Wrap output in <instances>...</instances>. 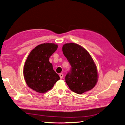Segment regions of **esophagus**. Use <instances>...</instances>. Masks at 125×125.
<instances>
[{"instance_id":"esophagus-1","label":"esophagus","mask_w":125,"mask_h":125,"mask_svg":"<svg viewBox=\"0 0 125 125\" xmlns=\"http://www.w3.org/2000/svg\"><path fill=\"white\" fill-rule=\"evenodd\" d=\"M59 76H60V77L61 79H62L63 77V73H60Z\"/></svg>"}]
</instances>
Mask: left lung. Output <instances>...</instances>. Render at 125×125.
Here are the masks:
<instances>
[{
	"mask_svg": "<svg viewBox=\"0 0 125 125\" xmlns=\"http://www.w3.org/2000/svg\"><path fill=\"white\" fill-rule=\"evenodd\" d=\"M62 51L71 66L65 76L69 88L79 94L94 88L98 75L97 66L90 54L83 47L73 43L64 44Z\"/></svg>",
	"mask_w": 125,
	"mask_h": 125,
	"instance_id": "left-lung-1",
	"label": "left lung"
}]
</instances>
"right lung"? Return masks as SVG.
Masks as SVG:
<instances>
[{
    "mask_svg": "<svg viewBox=\"0 0 125 125\" xmlns=\"http://www.w3.org/2000/svg\"><path fill=\"white\" fill-rule=\"evenodd\" d=\"M57 47L54 43L41 44L28 55L24 66V77L27 85L34 91L41 94L46 92L60 80L49 61L50 57Z\"/></svg>",
    "mask_w": 125,
    "mask_h": 125,
    "instance_id": "right-lung-1",
    "label": "right lung"
}]
</instances>
